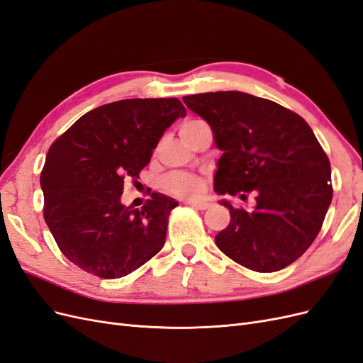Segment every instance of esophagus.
I'll list each match as a JSON object with an SVG mask.
<instances>
[{
	"mask_svg": "<svg viewBox=\"0 0 363 363\" xmlns=\"http://www.w3.org/2000/svg\"><path fill=\"white\" fill-rule=\"evenodd\" d=\"M186 204H189L194 208H199V211H206V208L211 206L207 201H188Z\"/></svg>",
	"mask_w": 363,
	"mask_h": 363,
	"instance_id": "34e87169",
	"label": "esophagus"
}]
</instances>
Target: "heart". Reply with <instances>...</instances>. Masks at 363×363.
<instances>
[{
	"label": "heart",
	"mask_w": 363,
	"mask_h": 363,
	"mask_svg": "<svg viewBox=\"0 0 363 363\" xmlns=\"http://www.w3.org/2000/svg\"><path fill=\"white\" fill-rule=\"evenodd\" d=\"M200 123L201 121H188V123H184L182 125L180 133ZM163 188L167 192L182 196V199H194V196H199L204 191V180L194 174L174 172L169 174L168 177H164Z\"/></svg>",
	"instance_id": "heart-1"
}]
</instances>
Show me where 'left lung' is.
I'll use <instances>...</instances> for the list:
<instances>
[{
	"mask_svg": "<svg viewBox=\"0 0 363 363\" xmlns=\"http://www.w3.org/2000/svg\"><path fill=\"white\" fill-rule=\"evenodd\" d=\"M183 101L211 125L223 151L215 192L256 195L250 211L221 200L230 224L215 236L218 248L252 271L286 268L312 245L333 196L330 162L312 128L289 108L239 91Z\"/></svg>",
	"mask_w": 363,
	"mask_h": 363,
	"instance_id": "1",
	"label": "left lung"
}]
</instances>
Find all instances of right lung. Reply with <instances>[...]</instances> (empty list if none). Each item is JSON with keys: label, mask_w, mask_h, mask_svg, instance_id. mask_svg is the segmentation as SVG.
<instances>
[{"label": "right lung", "mask_w": 363, "mask_h": 363, "mask_svg": "<svg viewBox=\"0 0 363 363\" xmlns=\"http://www.w3.org/2000/svg\"><path fill=\"white\" fill-rule=\"evenodd\" d=\"M177 98H130L87 112L50 147L40 174L43 218L74 265L119 279L162 250L179 203L152 192L144 207L121 203L124 179H139L164 130L184 118Z\"/></svg>", "instance_id": "right-lung-1"}]
</instances>
